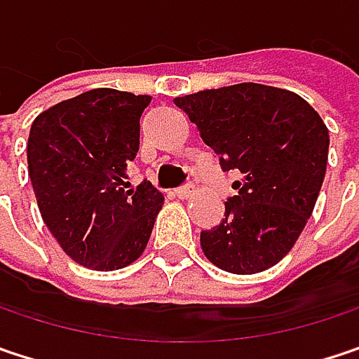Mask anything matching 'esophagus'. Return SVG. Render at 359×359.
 I'll return each mask as SVG.
<instances>
[{
    "label": "esophagus",
    "mask_w": 359,
    "mask_h": 359,
    "mask_svg": "<svg viewBox=\"0 0 359 359\" xmlns=\"http://www.w3.org/2000/svg\"><path fill=\"white\" fill-rule=\"evenodd\" d=\"M175 195H177L179 199H189V197H193V195H195V187H193V184L179 187V189L175 191Z\"/></svg>",
    "instance_id": "34e87169"
}]
</instances>
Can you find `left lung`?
I'll return each instance as SVG.
<instances>
[{
	"label": "left lung",
	"mask_w": 359,
	"mask_h": 359,
	"mask_svg": "<svg viewBox=\"0 0 359 359\" xmlns=\"http://www.w3.org/2000/svg\"><path fill=\"white\" fill-rule=\"evenodd\" d=\"M224 172L241 170L219 226L201 232L215 267L250 276L296 245L327 172L329 129L309 102L263 83H234L175 98Z\"/></svg>",
	"instance_id": "obj_1"
}]
</instances>
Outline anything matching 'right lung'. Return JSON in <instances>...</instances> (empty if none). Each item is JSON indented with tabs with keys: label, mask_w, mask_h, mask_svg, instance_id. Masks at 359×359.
Returning a JSON list of instances; mask_svg holds the SVG:
<instances>
[{
	"label": "right lung",
	"mask_w": 359,
	"mask_h": 359,
	"mask_svg": "<svg viewBox=\"0 0 359 359\" xmlns=\"http://www.w3.org/2000/svg\"><path fill=\"white\" fill-rule=\"evenodd\" d=\"M151 96L96 88L41 113L28 135V177L59 246L94 271L137 261L164 197L149 182L129 189L140 116Z\"/></svg>",
	"instance_id": "1"
}]
</instances>
